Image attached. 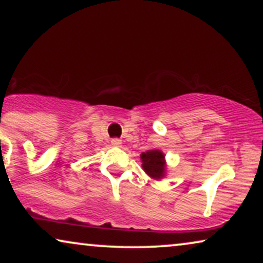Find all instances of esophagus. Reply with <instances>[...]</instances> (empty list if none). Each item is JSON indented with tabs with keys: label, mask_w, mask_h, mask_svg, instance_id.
Listing matches in <instances>:
<instances>
[{
	"label": "esophagus",
	"mask_w": 263,
	"mask_h": 263,
	"mask_svg": "<svg viewBox=\"0 0 263 263\" xmlns=\"http://www.w3.org/2000/svg\"><path fill=\"white\" fill-rule=\"evenodd\" d=\"M122 143V141H121V139H117V138H115V139H112L111 140V145L112 146H115V147H118Z\"/></svg>",
	"instance_id": "esophagus-1"
}]
</instances>
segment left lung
Here are the masks:
<instances>
[{
	"instance_id": "obj_1",
	"label": "left lung",
	"mask_w": 263,
	"mask_h": 263,
	"mask_svg": "<svg viewBox=\"0 0 263 263\" xmlns=\"http://www.w3.org/2000/svg\"><path fill=\"white\" fill-rule=\"evenodd\" d=\"M142 167L145 172L152 178L159 179L164 176L165 160L164 154L158 149L147 151L141 154Z\"/></svg>"
}]
</instances>
